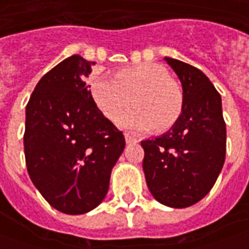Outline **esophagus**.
<instances>
[{"instance_id":"34e87169","label":"esophagus","mask_w":249,"mask_h":249,"mask_svg":"<svg viewBox=\"0 0 249 249\" xmlns=\"http://www.w3.org/2000/svg\"><path fill=\"white\" fill-rule=\"evenodd\" d=\"M124 140H126V142H127V144L137 142V139H136V137H133V136H130L129 133H126V134H124Z\"/></svg>"}]
</instances>
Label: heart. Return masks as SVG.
Wrapping results in <instances>:
<instances>
[{
  "mask_svg": "<svg viewBox=\"0 0 249 249\" xmlns=\"http://www.w3.org/2000/svg\"><path fill=\"white\" fill-rule=\"evenodd\" d=\"M90 92L102 115L110 120L118 119L134 98L137 107L124 113L119 124L137 133L154 127L166 131L183 110V92L157 63L124 68L116 74H94Z\"/></svg>",
  "mask_w": 249,
  "mask_h": 249,
  "instance_id": "obj_1",
  "label": "heart"
}]
</instances>
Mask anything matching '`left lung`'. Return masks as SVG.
I'll return each instance as SVG.
<instances>
[{"label": "left lung", "mask_w": 249, "mask_h": 249, "mask_svg": "<svg viewBox=\"0 0 249 249\" xmlns=\"http://www.w3.org/2000/svg\"><path fill=\"white\" fill-rule=\"evenodd\" d=\"M183 86V110L167 133L141 141L142 169L151 194L170 208L196 204L211 191L226 157L222 98L194 66L165 58Z\"/></svg>", "instance_id": "obj_1"}]
</instances>
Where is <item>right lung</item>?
Returning a JSON list of instances; mask_svg holds the SVG:
<instances>
[{
    "mask_svg": "<svg viewBox=\"0 0 249 249\" xmlns=\"http://www.w3.org/2000/svg\"><path fill=\"white\" fill-rule=\"evenodd\" d=\"M92 65L80 55L63 59L37 83L26 107L29 176L45 201L68 215L100 205L126 145L86 86Z\"/></svg>",
    "mask_w": 249,
    "mask_h": 249,
    "instance_id": "add662e5",
    "label": "right lung"
}]
</instances>
